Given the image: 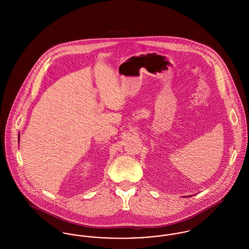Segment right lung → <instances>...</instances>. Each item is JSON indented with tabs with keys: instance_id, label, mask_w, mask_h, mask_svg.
I'll use <instances>...</instances> for the list:
<instances>
[{
	"instance_id": "obj_1",
	"label": "right lung",
	"mask_w": 249,
	"mask_h": 249,
	"mask_svg": "<svg viewBox=\"0 0 249 249\" xmlns=\"http://www.w3.org/2000/svg\"><path fill=\"white\" fill-rule=\"evenodd\" d=\"M18 139H19V136H18ZM18 141H19V140H18Z\"/></svg>"
}]
</instances>
